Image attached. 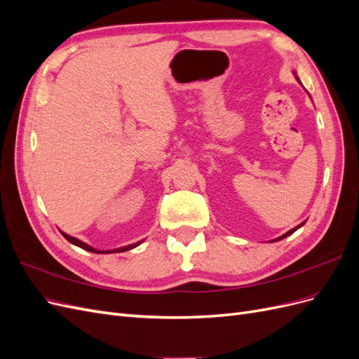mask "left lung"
Segmentation results:
<instances>
[{
    "instance_id": "left-lung-1",
    "label": "left lung",
    "mask_w": 359,
    "mask_h": 359,
    "mask_svg": "<svg viewBox=\"0 0 359 359\" xmlns=\"http://www.w3.org/2000/svg\"><path fill=\"white\" fill-rule=\"evenodd\" d=\"M304 223H306V222H304ZM304 223H301V224H298V226H297V227H293V229H290V231H289V232H286V233H285V235H281V236H280V238H277V240H274V241H280V240H283V238H286V236H289V235H292V233H293V232H295V231H297V229H299V227H301V226H302V224H304Z\"/></svg>"
}]
</instances>
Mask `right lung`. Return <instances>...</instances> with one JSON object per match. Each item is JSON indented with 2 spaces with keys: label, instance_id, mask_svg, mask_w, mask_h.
Instances as JSON below:
<instances>
[{
  "label": "right lung",
  "instance_id": "obj_1",
  "mask_svg": "<svg viewBox=\"0 0 359 359\" xmlns=\"http://www.w3.org/2000/svg\"><path fill=\"white\" fill-rule=\"evenodd\" d=\"M61 233H62V236L66 238V240H67L69 243H72V244H74V245H78V247L86 250V252H91V253H121V252H127V250H132V248H135V247H137V245L140 244V243H136V244H130V245H126V247H121V248H115V250H107V252H102V250L93 248L91 245L85 244V243H82V241H79V240H76V238H73V236H70V235H67V233H64V232H61Z\"/></svg>",
  "mask_w": 359,
  "mask_h": 359
}]
</instances>
